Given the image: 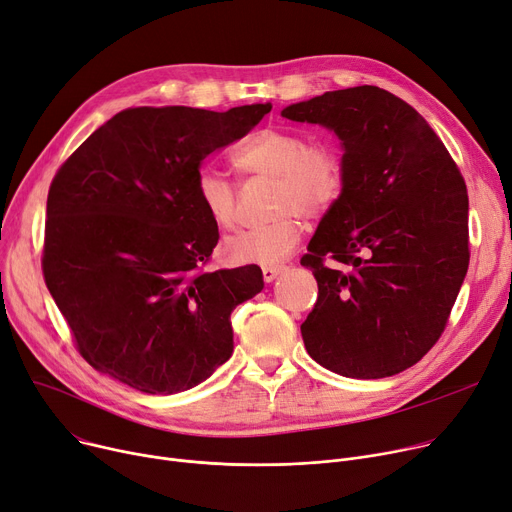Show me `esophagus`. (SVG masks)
<instances>
[{
	"label": "esophagus",
	"instance_id": "1",
	"mask_svg": "<svg viewBox=\"0 0 512 512\" xmlns=\"http://www.w3.org/2000/svg\"><path fill=\"white\" fill-rule=\"evenodd\" d=\"M283 268L285 266H281V264H266V266H262V279L266 283H273L277 279V275L283 273Z\"/></svg>",
	"mask_w": 512,
	"mask_h": 512
}]
</instances>
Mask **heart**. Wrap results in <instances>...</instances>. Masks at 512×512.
<instances>
[{"mask_svg":"<svg viewBox=\"0 0 512 512\" xmlns=\"http://www.w3.org/2000/svg\"><path fill=\"white\" fill-rule=\"evenodd\" d=\"M233 163L244 173L275 177L273 208L277 215L260 225L239 229L225 239L223 252L235 264H275L302 235V215L320 217L337 202L343 188V165L330 146L312 144L295 130L264 128L235 150ZM196 198L219 227L237 219V192L217 167L196 173Z\"/></svg>","mask_w":512,"mask_h":512,"instance_id":"1","label":"heart"}]
</instances>
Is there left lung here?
Wrapping results in <instances>:
<instances>
[{"instance_id": "left-lung-1", "label": "left lung", "mask_w": 512, "mask_h": 512, "mask_svg": "<svg viewBox=\"0 0 512 512\" xmlns=\"http://www.w3.org/2000/svg\"><path fill=\"white\" fill-rule=\"evenodd\" d=\"M281 115L343 146L341 196L302 258L318 281L306 349L347 378L399 374L436 345L467 275L465 179L426 119L384 88L330 90Z\"/></svg>"}]
</instances>
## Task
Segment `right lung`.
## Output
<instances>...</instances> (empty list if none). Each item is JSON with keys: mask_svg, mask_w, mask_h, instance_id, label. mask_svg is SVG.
Listing matches in <instances>:
<instances>
[{"mask_svg": "<svg viewBox=\"0 0 512 512\" xmlns=\"http://www.w3.org/2000/svg\"><path fill=\"white\" fill-rule=\"evenodd\" d=\"M270 109H124L57 169L43 277L95 370L140 393L173 395L231 357V312L262 291V270L206 273L219 227L194 182L210 153L244 138Z\"/></svg>", "mask_w": 512, "mask_h": 512, "instance_id": "add662e5", "label": "right lung"}]
</instances>
